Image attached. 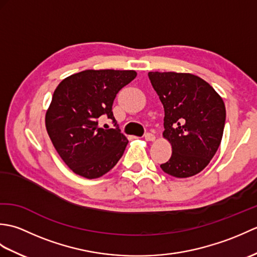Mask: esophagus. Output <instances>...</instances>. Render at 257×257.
I'll use <instances>...</instances> for the list:
<instances>
[{
	"label": "esophagus",
	"mask_w": 257,
	"mask_h": 257,
	"mask_svg": "<svg viewBox=\"0 0 257 257\" xmlns=\"http://www.w3.org/2000/svg\"><path fill=\"white\" fill-rule=\"evenodd\" d=\"M145 139H146V141H155L156 137H155V135H152V134H146Z\"/></svg>",
	"instance_id": "1"
}]
</instances>
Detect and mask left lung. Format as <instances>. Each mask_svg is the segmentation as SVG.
Returning a JSON list of instances; mask_svg holds the SVG:
<instances>
[{
	"label": "left lung",
	"instance_id": "left-lung-1",
	"mask_svg": "<svg viewBox=\"0 0 257 257\" xmlns=\"http://www.w3.org/2000/svg\"><path fill=\"white\" fill-rule=\"evenodd\" d=\"M165 108L163 138L172 148L161 165L166 173L189 178L209 165L221 144L225 123L222 97L205 80L190 73L149 72Z\"/></svg>",
	"mask_w": 257,
	"mask_h": 257
}]
</instances>
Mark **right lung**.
<instances>
[{"label":"right lung","instance_id":"add662e5","mask_svg":"<svg viewBox=\"0 0 257 257\" xmlns=\"http://www.w3.org/2000/svg\"><path fill=\"white\" fill-rule=\"evenodd\" d=\"M137 76L135 70L87 69L63 79L45 114L47 134L62 160L74 173L97 179L123 155L128 139L118 128H100L107 116L116 125L112 103L119 90Z\"/></svg>","mask_w":257,"mask_h":257}]
</instances>
